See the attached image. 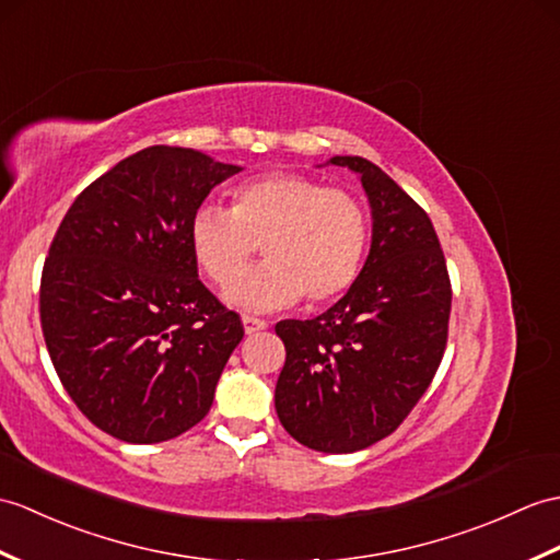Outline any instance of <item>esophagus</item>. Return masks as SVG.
<instances>
[{
  "label": "esophagus",
  "mask_w": 560,
  "mask_h": 560,
  "mask_svg": "<svg viewBox=\"0 0 560 560\" xmlns=\"http://www.w3.org/2000/svg\"><path fill=\"white\" fill-rule=\"evenodd\" d=\"M267 327H269V324L265 319L253 317V315H243V329H245V334H257V331H262Z\"/></svg>",
  "instance_id": "34e87169"
}]
</instances>
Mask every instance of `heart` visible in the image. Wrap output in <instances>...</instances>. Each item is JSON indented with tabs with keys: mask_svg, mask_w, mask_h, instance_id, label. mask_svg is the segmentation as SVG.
<instances>
[{
	"mask_svg": "<svg viewBox=\"0 0 560 560\" xmlns=\"http://www.w3.org/2000/svg\"><path fill=\"white\" fill-rule=\"evenodd\" d=\"M259 244L268 259L235 277ZM370 245V217L353 192L317 178L271 172L245 180L231 210L202 205L190 219V250L202 275L226 285V301L243 310H279L305 295L312 307L353 289Z\"/></svg>",
	"mask_w": 560,
	"mask_h": 560,
	"instance_id": "1",
	"label": "heart"
}]
</instances>
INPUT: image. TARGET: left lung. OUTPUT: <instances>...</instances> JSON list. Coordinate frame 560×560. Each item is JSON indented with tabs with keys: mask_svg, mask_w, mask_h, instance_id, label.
<instances>
[{
	"mask_svg": "<svg viewBox=\"0 0 560 560\" xmlns=\"http://www.w3.org/2000/svg\"><path fill=\"white\" fill-rule=\"evenodd\" d=\"M355 172L372 207V245L358 281L315 319H281L285 346L275 406L295 441L353 453L408 418L444 358L451 279L432 219L380 166L331 158Z\"/></svg>",
	"mask_w": 560,
	"mask_h": 560,
	"instance_id": "1",
	"label": "left lung"
}]
</instances>
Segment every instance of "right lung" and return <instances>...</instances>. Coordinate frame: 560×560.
Masks as SVG:
<instances>
[{
	"label": "right lung",
	"instance_id": "right-lung-1",
	"mask_svg": "<svg viewBox=\"0 0 560 560\" xmlns=\"http://www.w3.org/2000/svg\"><path fill=\"white\" fill-rule=\"evenodd\" d=\"M241 166L152 145L69 207L40 281L51 365L85 418L128 444H160L212 408L243 322L205 289L190 219Z\"/></svg>",
	"mask_w": 560,
	"mask_h": 560
}]
</instances>
